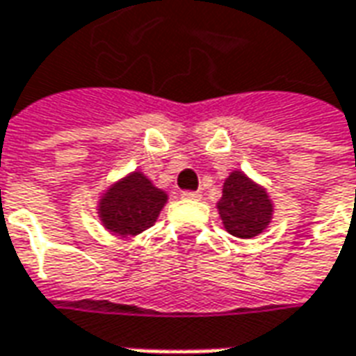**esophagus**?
<instances>
[{
	"instance_id": "esophagus-1",
	"label": "esophagus",
	"mask_w": 356,
	"mask_h": 356,
	"mask_svg": "<svg viewBox=\"0 0 356 356\" xmlns=\"http://www.w3.org/2000/svg\"><path fill=\"white\" fill-rule=\"evenodd\" d=\"M182 197L184 200H200V197H202V193L192 192V190H186V192H182Z\"/></svg>"
}]
</instances>
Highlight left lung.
I'll list each match as a JSON object with an SVG mask.
<instances>
[{"label":"left lung","mask_w":356,"mask_h":356,"mask_svg":"<svg viewBox=\"0 0 356 356\" xmlns=\"http://www.w3.org/2000/svg\"><path fill=\"white\" fill-rule=\"evenodd\" d=\"M219 213L225 229L238 238H254L271 219V202L264 188L242 172H232L225 182Z\"/></svg>","instance_id":"8db88e82"}]
</instances>
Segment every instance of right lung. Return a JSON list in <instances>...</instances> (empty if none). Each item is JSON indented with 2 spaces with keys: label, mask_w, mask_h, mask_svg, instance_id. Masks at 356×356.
Instances as JSON below:
<instances>
[{
  "label": "right lung",
  "mask_w": 356,
  "mask_h": 356,
  "mask_svg": "<svg viewBox=\"0 0 356 356\" xmlns=\"http://www.w3.org/2000/svg\"><path fill=\"white\" fill-rule=\"evenodd\" d=\"M166 202V193L154 188L141 172H134L112 186L100 202V217L114 234H139L153 225Z\"/></svg>",
  "instance_id": "1"
}]
</instances>
